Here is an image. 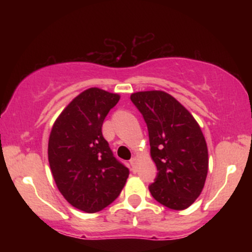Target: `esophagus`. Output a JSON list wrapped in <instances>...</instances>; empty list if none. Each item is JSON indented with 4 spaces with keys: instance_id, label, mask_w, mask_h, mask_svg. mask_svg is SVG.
Instances as JSON below:
<instances>
[{
    "instance_id": "esophagus-1",
    "label": "esophagus",
    "mask_w": 252,
    "mask_h": 252,
    "mask_svg": "<svg viewBox=\"0 0 252 252\" xmlns=\"http://www.w3.org/2000/svg\"><path fill=\"white\" fill-rule=\"evenodd\" d=\"M136 163H137V158H132L131 160H130V166H131L132 170H136Z\"/></svg>"
}]
</instances>
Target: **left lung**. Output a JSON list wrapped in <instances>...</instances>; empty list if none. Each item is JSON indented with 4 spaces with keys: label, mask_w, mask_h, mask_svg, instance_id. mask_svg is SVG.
Masks as SVG:
<instances>
[{
    "label": "left lung",
    "mask_w": 252,
    "mask_h": 252,
    "mask_svg": "<svg viewBox=\"0 0 252 252\" xmlns=\"http://www.w3.org/2000/svg\"><path fill=\"white\" fill-rule=\"evenodd\" d=\"M149 132L150 156L158 175L153 198L172 210L189 207L200 195L209 170L207 144L190 112L164 91L131 94Z\"/></svg>",
    "instance_id": "8db88e82"
}]
</instances>
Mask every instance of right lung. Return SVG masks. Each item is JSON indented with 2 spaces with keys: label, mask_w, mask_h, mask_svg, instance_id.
Instances as JSON below:
<instances>
[{
  "label": "right lung",
  "mask_w": 252,
  "mask_h": 252,
  "mask_svg": "<svg viewBox=\"0 0 252 252\" xmlns=\"http://www.w3.org/2000/svg\"><path fill=\"white\" fill-rule=\"evenodd\" d=\"M120 94L91 88L63 110L52 126L48 162L58 189L73 207L94 213L120 195L129 169L103 137L104 118Z\"/></svg>",
  "instance_id": "add662e5"
}]
</instances>
